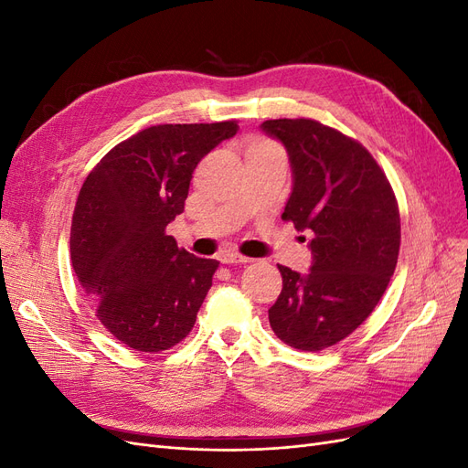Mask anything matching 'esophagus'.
Returning <instances> with one entry per match:
<instances>
[{
    "label": "esophagus",
    "instance_id": "obj_1",
    "mask_svg": "<svg viewBox=\"0 0 468 468\" xmlns=\"http://www.w3.org/2000/svg\"><path fill=\"white\" fill-rule=\"evenodd\" d=\"M218 261L224 265H234V263H250L251 260L246 256H239L236 251H222L218 256Z\"/></svg>",
    "mask_w": 468,
    "mask_h": 468
}]
</instances>
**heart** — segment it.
<instances>
[{
	"label": "heart",
	"instance_id": "b5f03b06",
	"mask_svg": "<svg viewBox=\"0 0 468 468\" xmlns=\"http://www.w3.org/2000/svg\"><path fill=\"white\" fill-rule=\"evenodd\" d=\"M251 146H269V143H265V140H258V143H253Z\"/></svg>",
	"mask_w": 468,
	"mask_h": 468
}]
</instances>
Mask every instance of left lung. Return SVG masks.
Listing matches in <instances>:
<instances>
[{
    "instance_id": "left-lung-1",
    "label": "left lung",
    "mask_w": 468,
    "mask_h": 468,
    "mask_svg": "<svg viewBox=\"0 0 468 468\" xmlns=\"http://www.w3.org/2000/svg\"><path fill=\"white\" fill-rule=\"evenodd\" d=\"M261 131L289 154L282 220L313 236L308 273L279 265L282 289L269 324L287 346L320 351L359 328L385 294L400 250L399 203L357 140L313 119L265 121Z\"/></svg>"
}]
</instances>
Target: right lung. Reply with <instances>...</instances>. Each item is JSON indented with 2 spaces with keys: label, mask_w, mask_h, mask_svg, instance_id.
Wrapping results in <instances>:
<instances>
[{
  "label": "right lung",
  "mask_w": 468,
  "mask_h": 468,
  "mask_svg": "<svg viewBox=\"0 0 468 468\" xmlns=\"http://www.w3.org/2000/svg\"><path fill=\"white\" fill-rule=\"evenodd\" d=\"M236 121L158 124L117 144L86 177L69 234L72 265L107 332L136 351L174 347L193 330L218 261L177 248L193 169Z\"/></svg>",
  "instance_id": "add662e5"
}]
</instances>
